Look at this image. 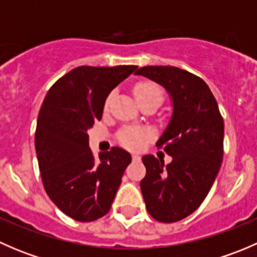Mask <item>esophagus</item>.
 Returning a JSON list of instances; mask_svg holds the SVG:
<instances>
[{"label": "esophagus", "instance_id": "esophagus-1", "mask_svg": "<svg viewBox=\"0 0 257 257\" xmlns=\"http://www.w3.org/2000/svg\"><path fill=\"white\" fill-rule=\"evenodd\" d=\"M132 159H133V162H139V160H141V157L137 154H133L132 155Z\"/></svg>", "mask_w": 257, "mask_h": 257}]
</instances>
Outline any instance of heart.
<instances>
[{
    "instance_id": "obj_1",
    "label": "heart",
    "mask_w": 257,
    "mask_h": 257,
    "mask_svg": "<svg viewBox=\"0 0 257 257\" xmlns=\"http://www.w3.org/2000/svg\"><path fill=\"white\" fill-rule=\"evenodd\" d=\"M134 95H136L137 100L139 103L143 100L148 99H157L162 102L163 99V92L157 84L152 82H143L139 83L134 87ZM112 97V95H110ZM110 97L107 99L105 107L109 104ZM152 137V133L147 129L143 128H128L123 131L119 136V142L124 145V147L129 148V149L138 150L143 148V145L147 143Z\"/></svg>"
}]
</instances>
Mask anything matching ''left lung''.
I'll return each mask as SVG.
<instances>
[{
	"label": "left lung",
	"instance_id": "obj_1",
	"mask_svg": "<svg viewBox=\"0 0 257 257\" xmlns=\"http://www.w3.org/2000/svg\"><path fill=\"white\" fill-rule=\"evenodd\" d=\"M136 74L159 83L172 97V118L157 147L173 160L165 165L144 155L147 174L141 189L155 220L175 222L201 205L216 179L224 155V120L200 77L172 66L142 67Z\"/></svg>",
	"mask_w": 257,
	"mask_h": 257
}]
</instances>
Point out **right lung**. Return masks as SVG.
Here are the masks:
<instances>
[{"mask_svg": "<svg viewBox=\"0 0 257 257\" xmlns=\"http://www.w3.org/2000/svg\"><path fill=\"white\" fill-rule=\"evenodd\" d=\"M137 68L77 67L49 88L38 113L35 147L43 186L57 208L77 221H94L109 211L132 162L119 147L95 160L87 131L102 119L109 93Z\"/></svg>", "mask_w": 257, "mask_h": 257, "instance_id": "right-lung-1", "label": "right lung"}]
</instances>
